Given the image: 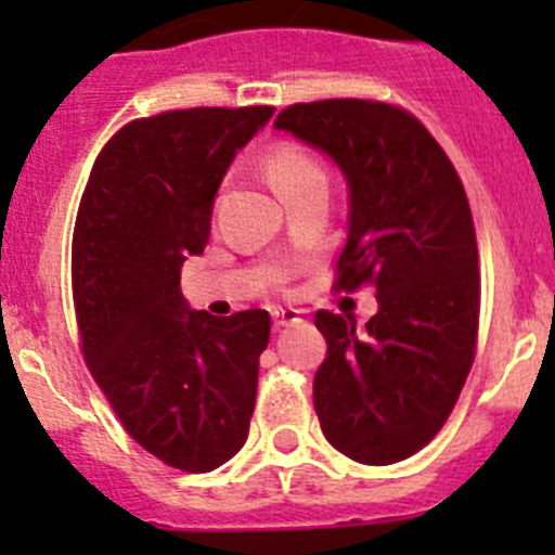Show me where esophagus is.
Returning a JSON list of instances; mask_svg holds the SVG:
<instances>
[{"instance_id":"esophagus-1","label":"esophagus","mask_w":555,"mask_h":555,"mask_svg":"<svg viewBox=\"0 0 555 555\" xmlns=\"http://www.w3.org/2000/svg\"><path fill=\"white\" fill-rule=\"evenodd\" d=\"M300 313H304V311L282 309V306H276V309L271 311V317H273V324H276V327H287V324L300 322Z\"/></svg>"}]
</instances>
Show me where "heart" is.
I'll return each instance as SVG.
<instances>
[{
	"label": "heart",
	"mask_w": 555,
	"mask_h": 555,
	"mask_svg": "<svg viewBox=\"0 0 555 555\" xmlns=\"http://www.w3.org/2000/svg\"><path fill=\"white\" fill-rule=\"evenodd\" d=\"M268 177H271L273 188L279 193L298 188V184L313 182V179H324V169L317 158L306 147L295 142H282L268 153L266 158Z\"/></svg>",
	"instance_id": "heart-1"
}]
</instances>
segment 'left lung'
<instances>
[{"label": "left lung", "mask_w": 555, "mask_h": 555, "mask_svg": "<svg viewBox=\"0 0 555 555\" xmlns=\"http://www.w3.org/2000/svg\"><path fill=\"white\" fill-rule=\"evenodd\" d=\"M327 153L349 182L335 289L376 287L378 311H317L327 357L313 408L333 449L360 464L422 451L451 416L478 346L480 271L467 193L433 133L373 99L289 104L273 122Z\"/></svg>", "instance_id": "obj_1"}]
</instances>
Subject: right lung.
Masks as SVG:
<instances>
[{
  "instance_id": "right-lung-1",
  "label": "right lung",
  "mask_w": 555,
  "mask_h": 555,
  "mask_svg": "<svg viewBox=\"0 0 555 555\" xmlns=\"http://www.w3.org/2000/svg\"><path fill=\"white\" fill-rule=\"evenodd\" d=\"M273 106H193L126 122L99 153L72 236L91 376L126 433L182 473L236 456L255 411L262 309H188L179 271L209 242L217 188Z\"/></svg>"
}]
</instances>
